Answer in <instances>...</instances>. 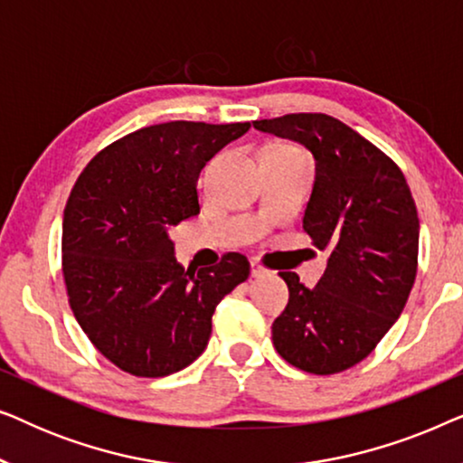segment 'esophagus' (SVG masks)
I'll return each mask as SVG.
<instances>
[{
    "mask_svg": "<svg viewBox=\"0 0 463 463\" xmlns=\"http://www.w3.org/2000/svg\"><path fill=\"white\" fill-rule=\"evenodd\" d=\"M250 274L252 278H261L265 276V268L259 261H250Z\"/></svg>",
    "mask_w": 463,
    "mask_h": 463,
    "instance_id": "34e87169",
    "label": "esophagus"
}]
</instances>
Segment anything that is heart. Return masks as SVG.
Here are the masks:
<instances>
[{"instance_id":"1","label":"heart","mask_w":463,"mask_h":463,"mask_svg":"<svg viewBox=\"0 0 463 463\" xmlns=\"http://www.w3.org/2000/svg\"><path fill=\"white\" fill-rule=\"evenodd\" d=\"M274 147H288V145H274ZM290 149H293V147H290Z\"/></svg>"}]
</instances>
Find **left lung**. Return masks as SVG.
<instances>
[{"instance_id": "obj_1", "label": "left lung", "mask_w": 463, "mask_h": 463, "mask_svg": "<svg viewBox=\"0 0 463 463\" xmlns=\"http://www.w3.org/2000/svg\"><path fill=\"white\" fill-rule=\"evenodd\" d=\"M312 151L316 181L303 230L328 250L314 288L280 271L288 303L271 325L288 364L333 375L358 364L398 320L413 288L420 219L401 168L326 113H288L252 122Z\"/></svg>"}]
</instances>
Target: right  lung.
Segmentation results:
<instances>
[{
	"label": "right lung",
	"instance_id": "1",
	"mask_svg": "<svg viewBox=\"0 0 463 463\" xmlns=\"http://www.w3.org/2000/svg\"><path fill=\"white\" fill-rule=\"evenodd\" d=\"M249 122H166L130 132L88 162L62 214L69 306L118 369L164 377L204 352L219 301L250 274L240 252L185 269L170 227L195 217L198 176Z\"/></svg>",
	"mask_w": 463,
	"mask_h": 463
}]
</instances>
